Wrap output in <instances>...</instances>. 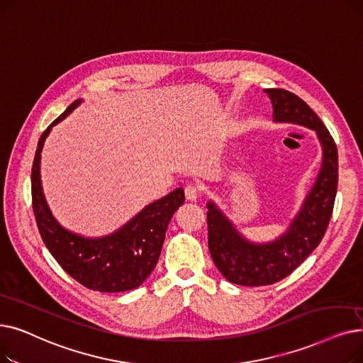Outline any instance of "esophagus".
I'll use <instances>...</instances> for the list:
<instances>
[{"instance_id":"esophagus-1","label":"esophagus","mask_w":363,"mask_h":363,"mask_svg":"<svg viewBox=\"0 0 363 363\" xmlns=\"http://www.w3.org/2000/svg\"><path fill=\"white\" fill-rule=\"evenodd\" d=\"M200 196H201V188H200V185H197V184H188V185L185 186V197H186V200L194 201V200H197Z\"/></svg>"}]
</instances>
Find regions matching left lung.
<instances>
[{"instance_id":"obj_1","label":"left lung","mask_w":363,"mask_h":363,"mask_svg":"<svg viewBox=\"0 0 363 363\" xmlns=\"http://www.w3.org/2000/svg\"><path fill=\"white\" fill-rule=\"evenodd\" d=\"M273 105V118L306 125L318 133L323 150L322 167L301 211L286 233L270 243H252L235 230L215 203H208V243L223 276L235 285L264 286L289 276L318 247L333 215L338 186V152L334 138L318 114L295 93L264 90Z\"/></svg>"}]
</instances>
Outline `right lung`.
I'll use <instances>...</instances> for the list:
<instances>
[{
	"instance_id": "right-lung-1",
	"label": "right lung",
	"mask_w": 363,
	"mask_h": 363,
	"mask_svg": "<svg viewBox=\"0 0 363 363\" xmlns=\"http://www.w3.org/2000/svg\"><path fill=\"white\" fill-rule=\"evenodd\" d=\"M82 104L72 102L47 128L40 140L30 173L33 209L38 231L53 258L72 279L83 286L99 292H124L143 285L159 261L164 235L170 219L185 201L184 190L177 188L140 211L118 231L105 238H83L65 230L47 206L41 178L40 162L45 138L55 124L64 120Z\"/></svg>"
}]
</instances>
